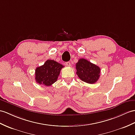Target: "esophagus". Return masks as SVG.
I'll list each match as a JSON object with an SVG mask.
<instances>
[{"mask_svg":"<svg viewBox=\"0 0 135 135\" xmlns=\"http://www.w3.org/2000/svg\"><path fill=\"white\" fill-rule=\"evenodd\" d=\"M66 65L67 66H71L70 62H66Z\"/></svg>","mask_w":135,"mask_h":135,"instance_id":"34e87169","label":"esophagus"}]
</instances>
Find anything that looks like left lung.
Instances as JSON below:
<instances>
[{"label":"left lung","instance_id":"1","mask_svg":"<svg viewBox=\"0 0 135 135\" xmlns=\"http://www.w3.org/2000/svg\"><path fill=\"white\" fill-rule=\"evenodd\" d=\"M75 68L78 77L88 84L96 83L100 76V68L84 58L78 60Z\"/></svg>","mask_w":135,"mask_h":135}]
</instances>
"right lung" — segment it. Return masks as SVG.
<instances>
[{
	"label": "right lung",
	"instance_id": "right-lung-1",
	"mask_svg": "<svg viewBox=\"0 0 135 135\" xmlns=\"http://www.w3.org/2000/svg\"><path fill=\"white\" fill-rule=\"evenodd\" d=\"M64 67L54 60H47L44 65L35 69L36 82L40 85L51 86L57 81L61 69Z\"/></svg>",
	"mask_w": 135,
	"mask_h": 135
}]
</instances>
